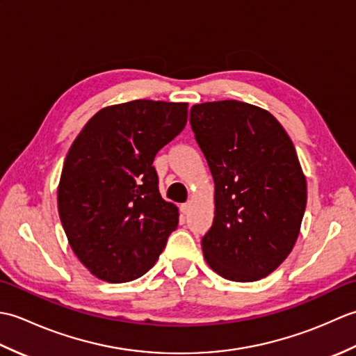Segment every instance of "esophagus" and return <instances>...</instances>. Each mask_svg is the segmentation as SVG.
I'll list each match as a JSON object with an SVG mask.
<instances>
[{"mask_svg": "<svg viewBox=\"0 0 356 356\" xmlns=\"http://www.w3.org/2000/svg\"><path fill=\"white\" fill-rule=\"evenodd\" d=\"M190 209H191V202H186V203H182V205H180V213H182V214H188V213H190Z\"/></svg>", "mask_w": 356, "mask_h": 356, "instance_id": "1", "label": "esophagus"}]
</instances>
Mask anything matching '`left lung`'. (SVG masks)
I'll return each mask as SVG.
<instances>
[{
  "mask_svg": "<svg viewBox=\"0 0 356 356\" xmlns=\"http://www.w3.org/2000/svg\"><path fill=\"white\" fill-rule=\"evenodd\" d=\"M190 124L216 184L207 263L232 282L269 275L291 254L306 209L292 140L269 111L240 101L194 105Z\"/></svg>",
  "mask_w": 356,
  "mask_h": 356,
  "instance_id": "8db88e82",
  "label": "left lung"
}]
</instances>
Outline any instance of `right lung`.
I'll return each instance as SVG.
<instances>
[{
	"label": "right lung",
	"instance_id": "1",
	"mask_svg": "<svg viewBox=\"0 0 356 356\" xmlns=\"http://www.w3.org/2000/svg\"><path fill=\"white\" fill-rule=\"evenodd\" d=\"M186 119L185 102L138 99L97 111L74 139L58 211L73 252L97 278L142 277L177 228V207L159 193L153 161Z\"/></svg>",
	"mask_w": 356,
	"mask_h": 356
}]
</instances>
